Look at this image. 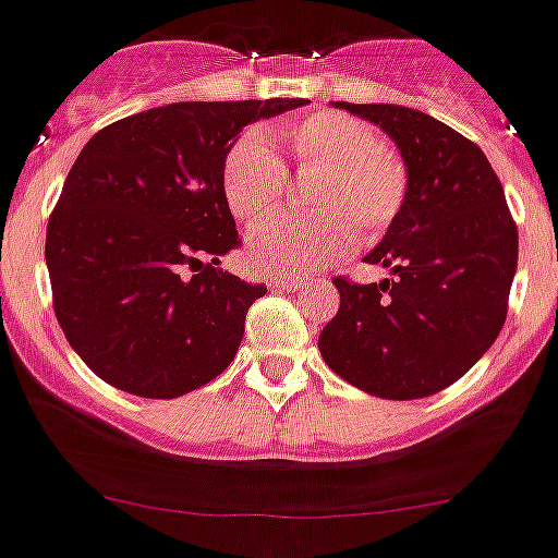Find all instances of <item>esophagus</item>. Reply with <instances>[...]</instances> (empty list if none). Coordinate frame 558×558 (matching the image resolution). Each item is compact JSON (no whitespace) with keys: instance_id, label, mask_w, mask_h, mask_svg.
<instances>
[{"instance_id":"34e87169","label":"esophagus","mask_w":558,"mask_h":558,"mask_svg":"<svg viewBox=\"0 0 558 558\" xmlns=\"http://www.w3.org/2000/svg\"><path fill=\"white\" fill-rule=\"evenodd\" d=\"M302 280L300 278H269V289L272 291H294L300 289Z\"/></svg>"}]
</instances>
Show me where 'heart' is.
Listing matches in <instances>:
<instances>
[{
  "mask_svg": "<svg viewBox=\"0 0 558 558\" xmlns=\"http://www.w3.org/2000/svg\"><path fill=\"white\" fill-rule=\"evenodd\" d=\"M300 174H316L307 220L275 215L247 236L245 262L258 275H294L338 262L365 240L395 223L409 193L405 166L381 147L376 130L340 111H313L280 128ZM226 204L242 223H256L278 207L286 191V166L262 130H247L223 158Z\"/></svg>",
  "mask_w": 558,
  "mask_h": 558,
  "instance_id": "heart-1",
  "label": "heart"
}]
</instances>
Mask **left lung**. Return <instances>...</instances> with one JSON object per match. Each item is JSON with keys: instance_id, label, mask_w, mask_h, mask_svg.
<instances>
[{"instance_id": "left-lung-1", "label": "left lung", "mask_w": 558, "mask_h": 558, "mask_svg": "<svg viewBox=\"0 0 558 558\" xmlns=\"http://www.w3.org/2000/svg\"><path fill=\"white\" fill-rule=\"evenodd\" d=\"M398 147L409 193L365 256L381 283L335 278L340 307L318 335L324 362L387 400L441 392L499 338L518 267V229L488 158L439 119L392 102H332Z\"/></svg>"}]
</instances>
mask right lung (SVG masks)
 Masks as SVG:
<instances>
[{"label":"right lung","mask_w":558,"mask_h":558,"mask_svg":"<svg viewBox=\"0 0 558 558\" xmlns=\"http://www.w3.org/2000/svg\"><path fill=\"white\" fill-rule=\"evenodd\" d=\"M300 106L171 102L86 142L48 220L46 264L59 327L95 376L138 398H180L231 365L267 286L218 267L240 245L223 158L245 124Z\"/></svg>","instance_id":"1"}]
</instances>
